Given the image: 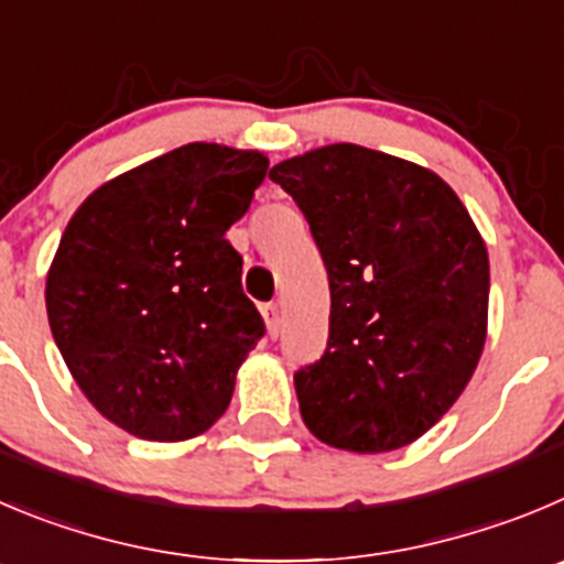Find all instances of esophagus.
I'll return each mask as SVG.
<instances>
[{
  "label": "esophagus",
  "mask_w": 564,
  "mask_h": 564,
  "mask_svg": "<svg viewBox=\"0 0 564 564\" xmlns=\"http://www.w3.org/2000/svg\"><path fill=\"white\" fill-rule=\"evenodd\" d=\"M262 318H265L268 335L276 337L279 324H282V318H279V304H262Z\"/></svg>",
  "instance_id": "esophagus-1"
}]
</instances>
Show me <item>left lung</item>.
<instances>
[{"mask_svg":"<svg viewBox=\"0 0 564 564\" xmlns=\"http://www.w3.org/2000/svg\"><path fill=\"white\" fill-rule=\"evenodd\" d=\"M329 273V340L296 371L299 406L326 446H410L452 410L487 337V246L434 171L357 143L273 165Z\"/></svg>","mask_w":564,"mask_h":564,"instance_id":"8db88e82","label":"left lung"}]
</instances>
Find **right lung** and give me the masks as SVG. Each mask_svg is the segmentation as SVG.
<instances>
[{
	"instance_id": "right-lung-1",
	"label": "right lung",
	"mask_w": 564,
	"mask_h": 564,
	"mask_svg": "<svg viewBox=\"0 0 564 564\" xmlns=\"http://www.w3.org/2000/svg\"><path fill=\"white\" fill-rule=\"evenodd\" d=\"M262 152L187 143L85 198L46 276L52 337L85 399L141 440L207 432L265 335L227 229Z\"/></svg>"
}]
</instances>
